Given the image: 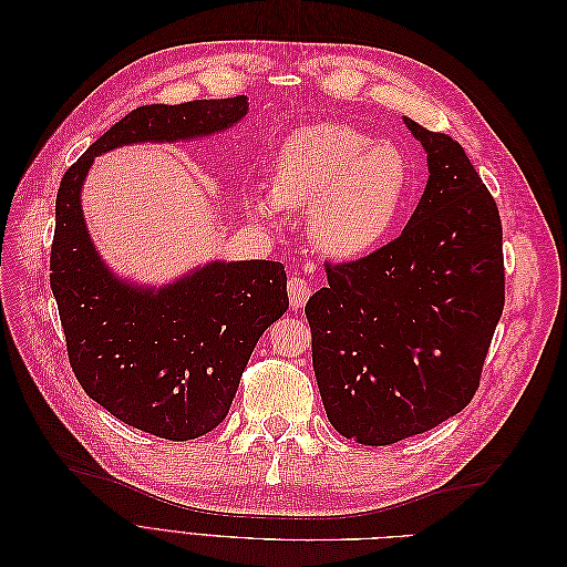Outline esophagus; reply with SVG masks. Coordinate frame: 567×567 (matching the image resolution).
Returning <instances> with one entry per match:
<instances>
[{
	"label": "esophagus",
	"instance_id": "esophagus-1",
	"mask_svg": "<svg viewBox=\"0 0 567 567\" xmlns=\"http://www.w3.org/2000/svg\"><path fill=\"white\" fill-rule=\"evenodd\" d=\"M310 296H312V286L307 284L305 279L293 277L288 281V300H290V307H293V310H302L307 300H310Z\"/></svg>",
	"mask_w": 567,
	"mask_h": 567
}]
</instances>
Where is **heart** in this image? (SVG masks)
Wrapping results in <instances>:
<instances>
[{
    "mask_svg": "<svg viewBox=\"0 0 567 567\" xmlns=\"http://www.w3.org/2000/svg\"><path fill=\"white\" fill-rule=\"evenodd\" d=\"M409 192L411 163L402 146L352 125L317 123L281 144L271 198L250 196L248 210L269 221L277 208H305L312 248L333 260H357L392 231Z\"/></svg>",
    "mask_w": 567,
    "mask_h": 567,
    "instance_id": "heart-1",
    "label": "heart"
}]
</instances>
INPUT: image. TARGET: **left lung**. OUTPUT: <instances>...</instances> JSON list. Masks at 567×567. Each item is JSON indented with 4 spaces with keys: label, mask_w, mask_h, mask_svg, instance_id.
Listing matches in <instances>:
<instances>
[{
    "label": "left lung",
    "mask_w": 567,
    "mask_h": 567,
    "mask_svg": "<svg viewBox=\"0 0 567 567\" xmlns=\"http://www.w3.org/2000/svg\"><path fill=\"white\" fill-rule=\"evenodd\" d=\"M404 125L423 146L427 182L392 244L326 267L305 307L321 402L336 431L371 447L456 416L504 310L502 219L452 136Z\"/></svg>",
    "instance_id": "1"
}]
</instances>
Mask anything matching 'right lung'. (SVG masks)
Wrapping results in <instances>:
<instances>
[{"label": "right lung", "instance_id": "right-lung-1", "mask_svg": "<svg viewBox=\"0 0 567 567\" xmlns=\"http://www.w3.org/2000/svg\"><path fill=\"white\" fill-rule=\"evenodd\" d=\"M248 113V96L127 113L68 169L56 194L51 290L82 390L115 419L165 440H194L229 414L257 340L288 310L271 260H210L153 286L120 277L82 210L94 158L134 144L198 142Z\"/></svg>", "mask_w": 567, "mask_h": 567}]
</instances>
